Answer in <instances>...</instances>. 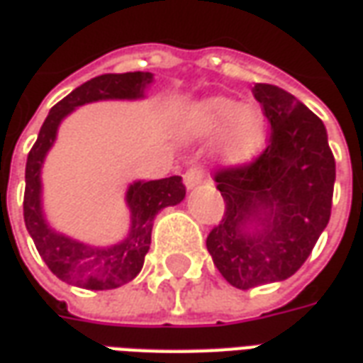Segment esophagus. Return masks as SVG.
<instances>
[{
  "label": "esophagus",
  "instance_id": "obj_1",
  "mask_svg": "<svg viewBox=\"0 0 363 363\" xmlns=\"http://www.w3.org/2000/svg\"><path fill=\"white\" fill-rule=\"evenodd\" d=\"M203 176H205L203 168L194 166V168H189L186 174H184V184H186L187 189H195V187L199 186V184L203 182Z\"/></svg>",
  "mask_w": 363,
  "mask_h": 363
}]
</instances>
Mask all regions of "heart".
I'll list each match as a JSON object with an SVG mask.
<instances>
[{
  "label": "heart",
  "mask_w": 363,
  "mask_h": 363,
  "mask_svg": "<svg viewBox=\"0 0 363 363\" xmlns=\"http://www.w3.org/2000/svg\"><path fill=\"white\" fill-rule=\"evenodd\" d=\"M223 152L230 162H246L259 152L266 138V117L258 107H240L230 99H211L189 115V130L199 138L223 135Z\"/></svg>",
  "instance_id": "1"
}]
</instances>
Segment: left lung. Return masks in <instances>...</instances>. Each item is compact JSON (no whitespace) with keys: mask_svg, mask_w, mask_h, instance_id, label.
Here are the masks:
<instances>
[{"mask_svg":"<svg viewBox=\"0 0 363 363\" xmlns=\"http://www.w3.org/2000/svg\"><path fill=\"white\" fill-rule=\"evenodd\" d=\"M252 94L272 125L269 145L244 166L218 169L225 199L207 250L238 289L284 281L305 264L333 207L336 164L323 121L295 95L269 84Z\"/></svg>","mask_w":363,"mask_h":363,"instance_id":"left-lung-1","label":"left lung"}]
</instances>
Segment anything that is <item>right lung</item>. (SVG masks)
<instances>
[{
	"label": "right lung",
	"mask_w": 363,
	"mask_h": 363,
	"mask_svg": "<svg viewBox=\"0 0 363 363\" xmlns=\"http://www.w3.org/2000/svg\"><path fill=\"white\" fill-rule=\"evenodd\" d=\"M152 82L154 76L150 72H127L104 74L82 84L50 109L40 127L37 143L30 148L25 168V227L48 269L66 284L104 291L135 279L143 269L146 252L150 248L154 217L164 207L177 205L186 197V187L179 176L130 184L125 195L130 211V228L127 238L113 246H89L74 240L62 233H56L45 218L40 172L64 117H68L79 105L94 101L143 99L146 87Z\"/></svg>",
	"instance_id": "right-lung-1"
}]
</instances>
